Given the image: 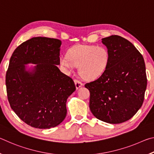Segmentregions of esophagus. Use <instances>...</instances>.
<instances>
[{
  "label": "esophagus",
  "mask_w": 154,
  "mask_h": 154,
  "mask_svg": "<svg viewBox=\"0 0 154 154\" xmlns=\"http://www.w3.org/2000/svg\"><path fill=\"white\" fill-rule=\"evenodd\" d=\"M75 82V86H76L77 89H79L80 87H82L83 85V83L80 82L79 80H77V79H75L74 80Z\"/></svg>",
  "instance_id": "esophagus-1"
}]
</instances>
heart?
Returning a JSON list of instances; mask_svg holds the SVG:
<instances>
[{
    "label": "heart",
    "instance_id": "1",
    "mask_svg": "<svg viewBox=\"0 0 154 154\" xmlns=\"http://www.w3.org/2000/svg\"><path fill=\"white\" fill-rule=\"evenodd\" d=\"M109 62L108 49L103 46L77 45L69 49L68 56H62L60 64L69 71L79 66L83 79L93 80L103 74Z\"/></svg>",
    "mask_w": 154,
    "mask_h": 154
}]
</instances>
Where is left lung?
I'll return each mask as SVG.
<instances>
[{
    "instance_id": "obj_1",
    "label": "left lung",
    "mask_w": 154,
    "mask_h": 154,
    "mask_svg": "<svg viewBox=\"0 0 154 154\" xmlns=\"http://www.w3.org/2000/svg\"><path fill=\"white\" fill-rule=\"evenodd\" d=\"M109 62L103 74L87 83L90 109L96 118L109 124L128 120L141 107L147 88L145 64L133 44L118 35L102 38Z\"/></svg>"
}]
</instances>
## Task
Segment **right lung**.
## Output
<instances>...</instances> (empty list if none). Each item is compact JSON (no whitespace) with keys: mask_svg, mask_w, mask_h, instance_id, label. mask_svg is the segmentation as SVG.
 <instances>
[{"mask_svg":"<svg viewBox=\"0 0 154 154\" xmlns=\"http://www.w3.org/2000/svg\"><path fill=\"white\" fill-rule=\"evenodd\" d=\"M62 42L33 37L15 49L6 73L7 94L15 114L40 129L58 126L66 116L67 98L76 90L73 80L60 71ZM36 64L26 70L25 64Z\"/></svg>","mask_w":154,"mask_h":154,"instance_id":"1","label":"right lung"}]
</instances>
